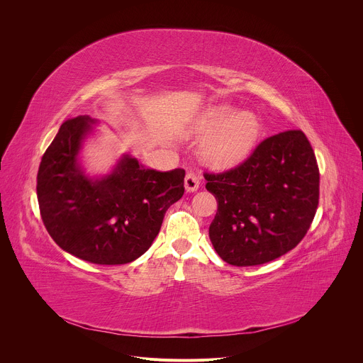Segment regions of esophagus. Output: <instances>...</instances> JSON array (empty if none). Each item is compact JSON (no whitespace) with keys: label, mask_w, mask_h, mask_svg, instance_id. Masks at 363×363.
<instances>
[{"label":"esophagus","mask_w":363,"mask_h":363,"mask_svg":"<svg viewBox=\"0 0 363 363\" xmlns=\"http://www.w3.org/2000/svg\"><path fill=\"white\" fill-rule=\"evenodd\" d=\"M184 182H185V189H186V192H195V191L199 188L201 179H199V177H198L196 174L188 172Z\"/></svg>","instance_id":"34e87169"}]
</instances>
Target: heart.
I'll use <instances>...</instances> for the list:
<instances>
[{"label": "heart", "mask_w": 363, "mask_h": 363, "mask_svg": "<svg viewBox=\"0 0 363 363\" xmlns=\"http://www.w3.org/2000/svg\"><path fill=\"white\" fill-rule=\"evenodd\" d=\"M195 133L205 135L201 158L213 167L225 168L241 162L262 135V122L252 112H237L220 105L206 112L196 123Z\"/></svg>", "instance_id": "b5f03b06"}]
</instances>
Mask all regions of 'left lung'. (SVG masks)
<instances>
[{
	"instance_id": "1",
	"label": "left lung",
	"mask_w": 363,
	"mask_h": 363,
	"mask_svg": "<svg viewBox=\"0 0 363 363\" xmlns=\"http://www.w3.org/2000/svg\"><path fill=\"white\" fill-rule=\"evenodd\" d=\"M203 177L218 203L210 240L231 266L276 260L301 241L315 218L319 168L301 130L270 136L238 167Z\"/></svg>"
}]
</instances>
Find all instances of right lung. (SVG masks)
<instances>
[{"label":"right lung","instance_id":"1","mask_svg":"<svg viewBox=\"0 0 363 363\" xmlns=\"http://www.w3.org/2000/svg\"><path fill=\"white\" fill-rule=\"evenodd\" d=\"M97 125L83 115L60 126L38 168L40 213L69 254L93 264H126L160 234L167 210L184 195L185 171L147 169L123 153L108 174H89L82 150Z\"/></svg>","mask_w":363,"mask_h":363}]
</instances>
